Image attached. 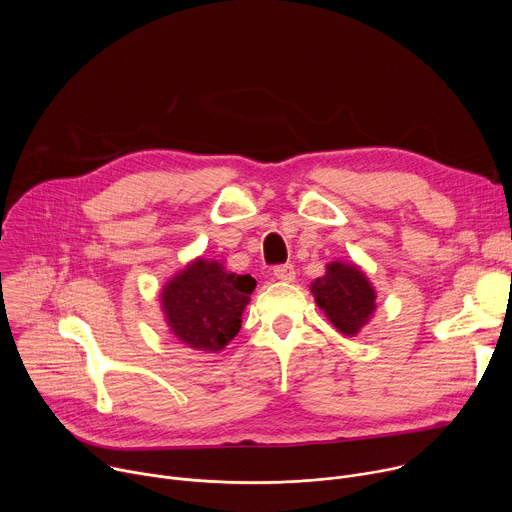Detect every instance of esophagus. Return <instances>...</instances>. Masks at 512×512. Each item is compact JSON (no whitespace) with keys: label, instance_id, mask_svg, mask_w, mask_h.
Masks as SVG:
<instances>
[{"label":"esophagus","instance_id":"esophagus-1","mask_svg":"<svg viewBox=\"0 0 512 512\" xmlns=\"http://www.w3.org/2000/svg\"><path fill=\"white\" fill-rule=\"evenodd\" d=\"M271 275H273V279H277V281L289 283V281L296 279V269L291 267V265H277Z\"/></svg>","mask_w":512,"mask_h":512}]
</instances>
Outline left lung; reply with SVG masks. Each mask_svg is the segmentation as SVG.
<instances>
[{
  "label": "left lung",
  "mask_w": 512,
  "mask_h": 512,
  "mask_svg": "<svg viewBox=\"0 0 512 512\" xmlns=\"http://www.w3.org/2000/svg\"><path fill=\"white\" fill-rule=\"evenodd\" d=\"M310 291L330 324L350 338L377 312V289L356 263L330 261L326 273L310 283Z\"/></svg>",
  "instance_id": "left-lung-1"
}]
</instances>
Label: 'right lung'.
Instances as JSON below:
<instances>
[{
	"label": "right lung",
	"instance_id": "right-lung-1",
	"mask_svg": "<svg viewBox=\"0 0 512 512\" xmlns=\"http://www.w3.org/2000/svg\"><path fill=\"white\" fill-rule=\"evenodd\" d=\"M253 289V277L227 271L223 261L196 257L166 281L160 302L176 340L216 354L239 334Z\"/></svg>",
	"mask_w": 512,
	"mask_h": 512
}]
</instances>
